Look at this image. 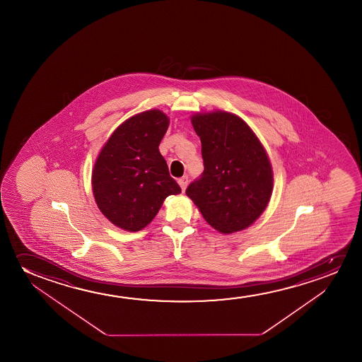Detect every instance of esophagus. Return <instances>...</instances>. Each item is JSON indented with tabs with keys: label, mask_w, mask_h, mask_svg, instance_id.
Segmentation results:
<instances>
[{
	"label": "esophagus",
	"mask_w": 362,
	"mask_h": 362,
	"mask_svg": "<svg viewBox=\"0 0 362 362\" xmlns=\"http://www.w3.org/2000/svg\"><path fill=\"white\" fill-rule=\"evenodd\" d=\"M179 187L182 188V190H185L187 185H188V177H183V178L178 179Z\"/></svg>",
	"instance_id": "34e87169"
}]
</instances>
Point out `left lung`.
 Masks as SVG:
<instances>
[{"label": "left lung", "instance_id": "obj_1", "mask_svg": "<svg viewBox=\"0 0 362 362\" xmlns=\"http://www.w3.org/2000/svg\"><path fill=\"white\" fill-rule=\"evenodd\" d=\"M204 172L187 188L206 223L221 233L251 226L267 208L273 170L267 152L241 117L221 110L192 117Z\"/></svg>", "mask_w": 362, "mask_h": 362}]
</instances>
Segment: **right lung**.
Instances as JSON below:
<instances>
[{"mask_svg":"<svg viewBox=\"0 0 362 362\" xmlns=\"http://www.w3.org/2000/svg\"><path fill=\"white\" fill-rule=\"evenodd\" d=\"M169 117L147 110L115 129L95 160L91 185L95 202L115 226L136 233L146 228L169 195L182 189L169 175L158 146Z\"/></svg>","mask_w":362,"mask_h":362,"instance_id":"obj_1","label":"right lung"}]
</instances>
